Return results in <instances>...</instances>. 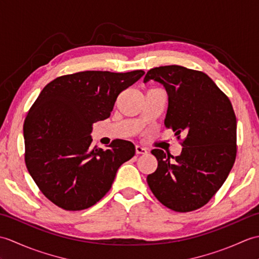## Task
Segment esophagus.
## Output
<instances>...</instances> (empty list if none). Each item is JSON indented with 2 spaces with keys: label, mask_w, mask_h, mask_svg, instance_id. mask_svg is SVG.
<instances>
[{
  "label": "esophagus",
  "mask_w": 259,
  "mask_h": 259,
  "mask_svg": "<svg viewBox=\"0 0 259 259\" xmlns=\"http://www.w3.org/2000/svg\"><path fill=\"white\" fill-rule=\"evenodd\" d=\"M136 152L138 153V155H145V153H148V149H147V148H145V147L137 145L136 146Z\"/></svg>",
  "instance_id": "1"
}]
</instances>
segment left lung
Returning a JSON list of instances; mask_svg holds the SVG:
<instances>
[{"label": "left lung", "mask_w": 259, "mask_h": 259, "mask_svg": "<svg viewBox=\"0 0 259 259\" xmlns=\"http://www.w3.org/2000/svg\"><path fill=\"white\" fill-rule=\"evenodd\" d=\"M150 80L161 83L168 93L164 125L185 139L177 157L160 149L151 151L158 167L148 175L147 183L169 209L196 210L211 199L234 166L237 121L232 102L201 71L164 65L148 71L144 82Z\"/></svg>", "instance_id": "obj_1"}]
</instances>
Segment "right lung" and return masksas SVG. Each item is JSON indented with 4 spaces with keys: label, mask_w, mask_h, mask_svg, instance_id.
<instances>
[{
    "label": "right lung",
    "mask_w": 259,
    "mask_h": 259,
    "mask_svg": "<svg viewBox=\"0 0 259 259\" xmlns=\"http://www.w3.org/2000/svg\"><path fill=\"white\" fill-rule=\"evenodd\" d=\"M142 70L83 71L48 83L23 124L25 164L38 189L64 210L95 205L112 186L119 167L135 156L133 142L91 147L92 124L110 117L118 96Z\"/></svg>",
    "instance_id": "obj_1"
}]
</instances>
